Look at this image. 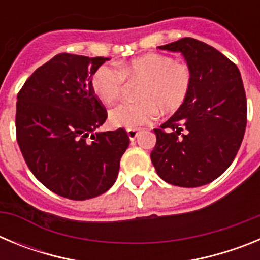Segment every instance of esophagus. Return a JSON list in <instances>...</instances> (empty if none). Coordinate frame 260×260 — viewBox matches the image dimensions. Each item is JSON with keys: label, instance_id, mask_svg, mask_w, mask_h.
I'll list each match as a JSON object with an SVG mask.
<instances>
[{"label": "esophagus", "instance_id": "1", "mask_svg": "<svg viewBox=\"0 0 260 260\" xmlns=\"http://www.w3.org/2000/svg\"><path fill=\"white\" fill-rule=\"evenodd\" d=\"M138 134H139V130H137V128H128L127 130V135L130 138V141H134L135 138L138 137Z\"/></svg>", "mask_w": 260, "mask_h": 260}]
</instances>
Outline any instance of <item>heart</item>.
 Returning a JSON list of instances; mask_svg holds the SVG:
<instances>
[{"label": "heart", "instance_id": "1", "mask_svg": "<svg viewBox=\"0 0 260 260\" xmlns=\"http://www.w3.org/2000/svg\"><path fill=\"white\" fill-rule=\"evenodd\" d=\"M125 79L142 82L138 103H121L109 112L114 127L138 128L148 125L158 116V110L172 114L186 103L192 86V70L186 62L173 57L150 53L133 58L116 68L102 65L93 71L91 88L103 103L116 102L122 92Z\"/></svg>", "mask_w": 260, "mask_h": 260}]
</instances>
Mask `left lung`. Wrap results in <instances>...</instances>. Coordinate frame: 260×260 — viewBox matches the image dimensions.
<instances>
[{"label":"left lung","mask_w":260,"mask_h":260,"mask_svg":"<svg viewBox=\"0 0 260 260\" xmlns=\"http://www.w3.org/2000/svg\"><path fill=\"white\" fill-rule=\"evenodd\" d=\"M158 48L182 53L192 70V86L185 104L153 130L151 160L171 185H207L228 169L242 143L247 103L241 73L228 57L195 39Z\"/></svg>","instance_id":"obj_1"}]
</instances>
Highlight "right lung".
Returning a JSON list of instances; mask_svg holds the SVG:
<instances>
[{"instance_id": "right-lung-1", "label": "right lung", "mask_w": 260, "mask_h": 260, "mask_svg": "<svg viewBox=\"0 0 260 260\" xmlns=\"http://www.w3.org/2000/svg\"><path fill=\"white\" fill-rule=\"evenodd\" d=\"M107 59L59 53L18 92L15 130L24 161L45 187L73 201L109 190L130 143L122 127L93 133L108 113L89 80Z\"/></svg>"}]
</instances>
